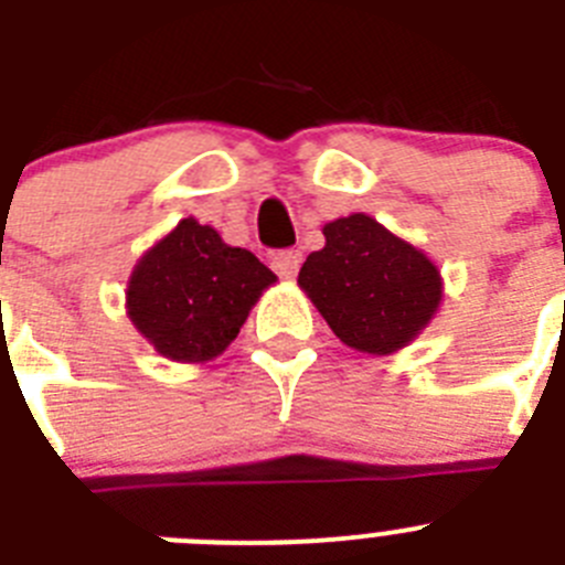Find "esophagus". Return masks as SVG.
<instances>
[{
	"instance_id": "1",
	"label": "esophagus",
	"mask_w": 565,
	"mask_h": 565,
	"mask_svg": "<svg viewBox=\"0 0 565 565\" xmlns=\"http://www.w3.org/2000/svg\"><path fill=\"white\" fill-rule=\"evenodd\" d=\"M271 268L282 279H294L299 271V254L297 252H277L271 257Z\"/></svg>"
}]
</instances>
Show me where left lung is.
Segmentation results:
<instances>
[{"instance_id": "obj_1", "label": "left lung", "mask_w": 565, "mask_h": 565, "mask_svg": "<svg viewBox=\"0 0 565 565\" xmlns=\"http://www.w3.org/2000/svg\"><path fill=\"white\" fill-rule=\"evenodd\" d=\"M322 234L326 248L308 254L297 282L348 348L384 356L430 326L441 274L427 254L362 212Z\"/></svg>"}]
</instances>
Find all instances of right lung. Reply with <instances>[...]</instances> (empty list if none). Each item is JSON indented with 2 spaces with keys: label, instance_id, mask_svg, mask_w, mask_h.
<instances>
[{
  "label": "right lung",
  "instance_id": "right-lung-1",
  "mask_svg": "<svg viewBox=\"0 0 565 565\" xmlns=\"http://www.w3.org/2000/svg\"><path fill=\"white\" fill-rule=\"evenodd\" d=\"M274 282L271 268L252 252L183 217L138 259L127 313L161 356L209 362L232 344L259 294Z\"/></svg>",
  "mask_w": 565,
  "mask_h": 565
}]
</instances>
